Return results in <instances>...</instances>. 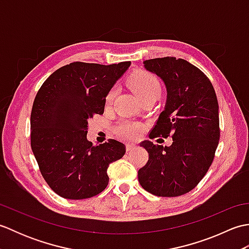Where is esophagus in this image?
Segmentation results:
<instances>
[{"instance_id": "34e87169", "label": "esophagus", "mask_w": 249, "mask_h": 249, "mask_svg": "<svg viewBox=\"0 0 249 249\" xmlns=\"http://www.w3.org/2000/svg\"><path fill=\"white\" fill-rule=\"evenodd\" d=\"M135 147H136L135 143H127V144H126V150H127V152L134 150Z\"/></svg>"}]
</instances>
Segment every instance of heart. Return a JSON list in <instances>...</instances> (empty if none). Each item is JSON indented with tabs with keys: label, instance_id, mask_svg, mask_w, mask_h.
<instances>
[{
	"label": "heart",
	"instance_id": "1",
	"mask_svg": "<svg viewBox=\"0 0 249 249\" xmlns=\"http://www.w3.org/2000/svg\"><path fill=\"white\" fill-rule=\"evenodd\" d=\"M128 86L133 89L136 96L140 100L149 97H158L161 93V84L158 78L146 71H137L128 79ZM118 89L112 88L106 96V104L110 105L113 102ZM116 133L122 138L133 140L138 137L142 130V125L136 122L124 121L116 127Z\"/></svg>",
	"mask_w": 249,
	"mask_h": 249
}]
</instances>
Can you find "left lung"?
I'll return each mask as SVG.
<instances>
[{
    "label": "left lung",
    "mask_w": 249,
    "mask_h": 249,
    "mask_svg": "<svg viewBox=\"0 0 249 249\" xmlns=\"http://www.w3.org/2000/svg\"><path fill=\"white\" fill-rule=\"evenodd\" d=\"M143 64L167 88L165 109L149 137L171 136L173 142L165 147L142 142L149 160L138 179L152 195L178 197L197 186L212 165L220 137L217 97L209 78L187 61L166 56Z\"/></svg>",
    "instance_id": "8db88e82"
}]
</instances>
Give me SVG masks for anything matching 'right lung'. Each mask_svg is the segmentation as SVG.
<instances>
[{
  "mask_svg": "<svg viewBox=\"0 0 249 249\" xmlns=\"http://www.w3.org/2000/svg\"><path fill=\"white\" fill-rule=\"evenodd\" d=\"M130 62H73L51 73L34 99L31 147L41 176L63 198L81 200L107 187V169L124 156L123 143L88 141V120L103 114L106 96Z\"/></svg>",
  "mask_w": 249,
  "mask_h": 249,
  "instance_id": "1",
  "label": "right lung"
}]
</instances>
